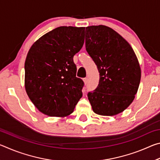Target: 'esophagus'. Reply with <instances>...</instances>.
Listing matches in <instances>:
<instances>
[{
  "instance_id": "obj_1",
  "label": "esophagus",
  "mask_w": 160,
  "mask_h": 160,
  "mask_svg": "<svg viewBox=\"0 0 160 160\" xmlns=\"http://www.w3.org/2000/svg\"><path fill=\"white\" fill-rule=\"evenodd\" d=\"M88 78H83V82H84V84H85V85H86V84L88 83Z\"/></svg>"
}]
</instances>
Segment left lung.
Here are the masks:
<instances>
[{
    "label": "left lung",
    "instance_id": "1",
    "mask_svg": "<svg viewBox=\"0 0 160 160\" xmlns=\"http://www.w3.org/2000/svg\"><path fill=\"white\" fill-rule=\"evenodd\" d=\"M86 50L97 65L99 82L88 94L97 114L115 116L127 109L138 90L141 70L129 43L104 25L87 27Z\"/></svg>",
    "mask_w": 160,
    "mask_h": 160
}]
</instances>
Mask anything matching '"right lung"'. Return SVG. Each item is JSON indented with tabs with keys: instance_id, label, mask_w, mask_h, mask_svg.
<instances>
[{
	"instance_id": "1",
	"label": "right lung",
	"mask_w": 160,
	"mask_h": 160,
	"mask_svg": "<svg viewBox=\"0 0 160 160\" xmlns=\"http://www.w3.org/2000/svg\"><path fill=\"white\" fill-rule=\"evenodd\" d=\"M85 28L59 27L35 42L25 63V88L40 112L65 117L82 96L83 81L76 77L73 56L82 48Z\"/></svg>"
}]
</instances>
